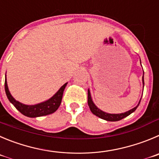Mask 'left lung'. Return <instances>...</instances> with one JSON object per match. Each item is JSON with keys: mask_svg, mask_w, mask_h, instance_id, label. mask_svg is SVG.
<instances>
[{"mask_svg": "<svg viewBox=\"0 0 159 159\" xmlns=\"http://www.w3.org/2000/svg\"><path fill=\"white\" fill-rule=\"evenodd\" d=\"M143 86H144V80H143ZM141 100V99H140ZM140 101L139 102L138 105L136 107H135L134 108L131 109L130 111H127V112H125V113H121V114H108L106 113V112H103L101 110H100L96 105L93 103V100H92L91 98V95H90V92L89 90H88V104L89 107L90 108V111H92V113L93 115H95L96 116L99 117V118H102V119H104L106 121H119V120H121L122 118H125V117L129 116L130 114H132L133 112H134L136 111V108L138 107L139 104H140Z\"/></svg>", "mask_w": 159, "mask_h": 159, "instance_id": "obj_1", "label": "left lung"}]
</instances>
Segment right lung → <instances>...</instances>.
<instances>
[{
  "label": "right lung",
  "instance_id": "1",
  "mask_svg": "<svg viewBox=\"0 0 159 159\" xmlns=\"http://www.w3.org/2000/svg\"><path fill=\"white\" fill-rule=\"evenodd\" d=\"M66 84H64L61 88L59 89V91L48 100L43 103H38L36 105H25L23 103H19V101L16 100L10 94L9 90L7 84V81H4V89H5L7 97L9 101L15 106V107L25 116L30 117V118H36V117L44 116V115H51L54 113L55 111L59 108V105L61 103L62 97H63V91L66 87Z\"/></svg>",
  "mask_w": 159,
  "mask_h": 159
}]
</instances>
